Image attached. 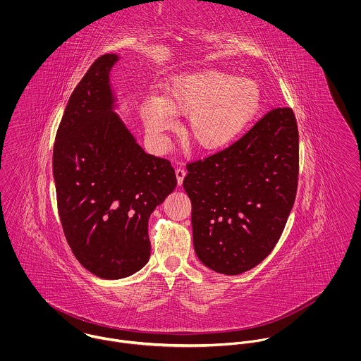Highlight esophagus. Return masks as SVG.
<instances>
[{
    "instance_id": "1",
    "label": "esophagus",
    "mask_w": 361,
    "mask_h": 361,
    "mask_svg": "<svg viewBox=\"0 0 361 361\" xmlns=\"http://www.w3.org/2000/svg\"><path fill=\"white\" fill-rule=\"evenodd\" d=\"M175 173H176V180H178V185L180 186V185L183 183V179H185V176H186V171H185V169H180V168H178V169L175 171Z\"/></svg>"
}]
</instances>
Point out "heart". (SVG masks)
Masks as SVG:
<instances>
[{"label": "heart", "mask_w": 361, "mask_h": 361, "mask_svg": "<svg viewBox=\"0 0 361 361\" xmlns=\"http://www.w3.org/2000/svg\"><path fill=\"white\" fill-rule=\"evenodd\" d=\"M259 90L249 79L218 69L189 72L172 79L158 102L143 105L147 133L161 142L171 116H189L186 145L199 153H215L232 145L257 112Z\"/></svg>", "instance_id": "heart-1"}]
</instances>
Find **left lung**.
Instances as JSON below:
<instances>
[{"label": "left lung", "mask_w": 361, "mask_h": 361, "mask_svg": "<svg viewBox=\"0 0 361 361\" xmlns=\"http://www.w3.org/2000/svg\"><path fill=\"white\" fill-rule=\"evenodd\" d=\"M186 169L199 259L225 275L255 268L278 243L296 199L299 130L292 108L268 111L233 145Z\"/></svg>", "instance_id": "1"}]
</instances>
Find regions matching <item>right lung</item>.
<instances>
[{"label":"right lung","instance_id":"add662e5","mask_svg":"<svg viewBox=\"0 0 361 361\" xmlns=\"http://www.w3.org/2000/svg\"><path fill=\"white\" fill-rule=\"evenodd\" d=\"M104 54L69 97L56 130L52 172L58 214L78 261L104 279L137 272L150 258L149 218L176 186L165 158L146 154L112 111Z\"/></svg>","mask_w":361,"mask_h":361}]
</instances>
